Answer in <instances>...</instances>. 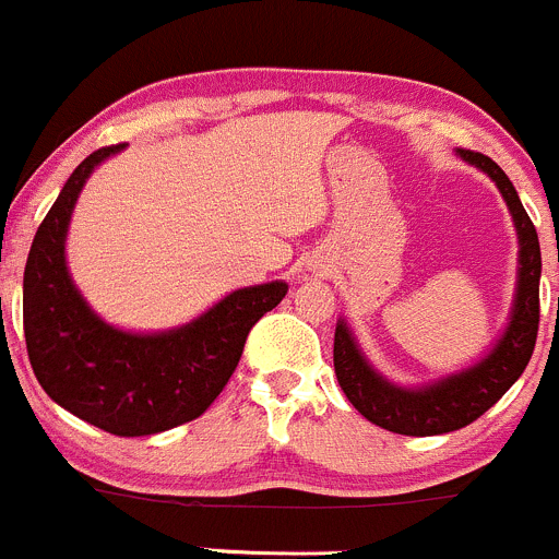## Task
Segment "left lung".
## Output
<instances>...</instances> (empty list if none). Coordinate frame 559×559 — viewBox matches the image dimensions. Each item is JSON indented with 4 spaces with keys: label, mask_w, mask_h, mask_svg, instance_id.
Wrapping results in <instances>:
<instances>
[{
    "label": "left lung",
    "mask_w": 559,
    "mask_h": 559,
    "mask_svg": "<svg viewBox=\"0 0 559 559\" xmlns=\"http://www.w3.org/2000/svg\"><path fill=\"white\" fill-rule=\"evenodd\" d=\"M460 157H465L467 163H473L475 168L495 179L519 230L516 301H513L511 323H508L506 334L497 342L495 350L465 372L438 380L427 389L411 391L391 385L389 380H383L369 367L345 323H336L334 334V372L350 405L367 421L378 424L389 432L413 435V438L454 432V429L467 427L475 418L484 416L524 372L530 356H533L535 336H538L540 245L533 219L527 217L511 179L502 174L495 159L480 152H469V148H460Z\"/></svg>",
    "instance_id": "obj_1"
}]
</instances>
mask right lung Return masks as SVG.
<instances>
[{
  "mask_svg": "<svg viewBox=\"0 0 559 559\" xmlns=\"http://www.w3.org/2000/svg\"><path fill=\"white\" fill-rule=\"evenodd\" d=\"M92 152L37 228L24 269V336L37 383L73 416L119 438H143L203 416L230 380L252 325L285 298V282L241 287L192 323L127 334L86 307L64 263V236L94 165Z\"/></svg>",
  "mask_w": 559,
  "mask_h": 559,
  "instance_id": "right-lung-1",
  "label": "right lung"
}]
</instances>
